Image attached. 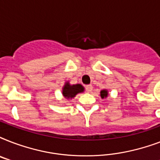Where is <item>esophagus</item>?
I'll return each instance as SVG.
<instances>
[{"mask_svg": "<svg viewBox=\"0 0 160 160\" xmlns=\"http://www.w3.org/2000/svg\"><path fill=\"white\" fill-rule=\"evenodd\" d=\"M93 86L91 85H88L85 86V90H86V92H91L92 91Z\"/></svg>", "mask_w": 160, "mask_h": 160, "instance_id": "obj_1", "label": "esophagus"}]
</instances>
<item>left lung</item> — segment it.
<instances>
[{"mask_svg":"<svg viewBox=\"0 0 160 160\" xmlns=\"http://www.w3.org/2000/svg\"><path fill=\"white\" fill-rule=\"evenodd\" d=\"M107 95H108V92H107V90H101V91H100V96H101V98H102V99H104V98H106Z\"/></svg>","mask_w":160,"mask_h":160,"instance_id":"obj_1","label":"left lung"}]
</instances>
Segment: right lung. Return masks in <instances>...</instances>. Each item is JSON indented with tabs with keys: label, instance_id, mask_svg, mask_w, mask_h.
I'll return each mask as SVG.
<instances>
[{
	"label": "right lung",
	"instance_id": "1",
	"mask_svg": "<svg viewBox=\"0 0 160 160\" xmlns=\"http://www.w3.org/2000/svg\"><path fill=\"white\" fill-rule=\"evenodd\" d=\"M84 87L81 85H70L69 83H66L63 88V95L65 96L66 99H70V98L75 97V95H77L78 93L83 92Z\"/></svg>",
	"mask_w": 160,
	"mask_h": 160
}]
</instances>
